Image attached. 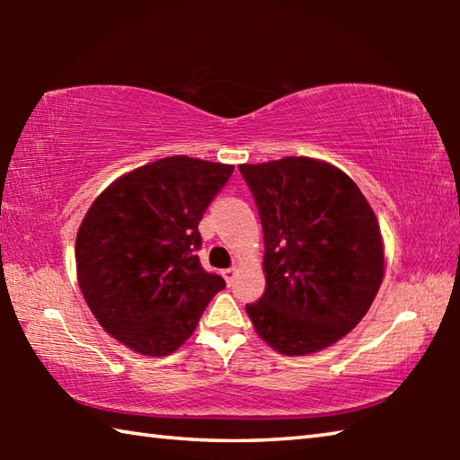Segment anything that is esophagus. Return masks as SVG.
<instances>
[{"label":"esophagus","mask_w":460,"mask_h":460,"mask_svg":"<svg viewBox=\"0 0 460 460\" xmlns=\"http://www.w3.org/2000/svg\"><path fill=\"white\" fill-rule=\"evenodd\" d=\"M221 274H223V278H225V282L231 284L233 279H235V276H237V268H227V270H223Z\"/></svg>","instance_id":"1"}]
</instances>
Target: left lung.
<instances>
[{"label":"left lung","instance_id":"1","mask_svg":"<svg viewBox=\"0 0 460 460\" xmlns=\"http://www.w3.org/2000/svg\"><path fill=\"white\" fill-rule=\"evenodd\" d=\"M258 205L266 292L245 310L282 355L334 345L367 314L385 271L377 217L351 178L324 160L288 155L241 164Z\"/></svg>","mask_w":460,"mask_h":460}]
</instances>
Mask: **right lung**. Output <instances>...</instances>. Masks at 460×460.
I'll list each match as a JSON object with an SVG mask.
<instances>
[{
  "mask_svg": "<svg viewBox=\"0 0 460 460\" xmlns=\"http://www.w3.org/2000/svg\"><path fill=\"white\" fill-rule=\"evenodd\" d=\"M231 164L170 155L129 170L93 200L76 233V279L113 339L147 357L174 353L225 279L202 270L199 223Z\"/></svg>",
  "mask_w": 460,
  "mask_h": 460,
  "instance_id": "obj_1",
  "label": "right lung"
}]
</instances>
